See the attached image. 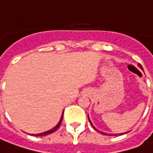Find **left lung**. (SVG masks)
I'll return each mask as SVG.
<instances>
[{
    "mask_svg": "<svg viewBox=\"0 0 153 153\" xmlns=\"http://www.w3.org/2000/svg\"><path fill=\"white\" fill-rule=\"evenodd\" d=\"M138 65V67H140V69H143V66L141 65H140V64H138V65ZM88 120H89V123H91L92 126H93V128H94L95 130H97V129L95 128L94 127V125H93V123H92L91 121H90V119H89V117H88ZM101 133H102V134H104V135H108V134H106V133H104V132H101ZM124 133H127V132H124ZM124 133H120V134H119V135H123V134H124ZM114 135H117V134H114V135H112V134H110V136H114Z\"/></svg>",
    "mask_w": 153,
    "mask_h": 153,
    "instance_id": "left-lung-1",
    "label": "left lung"
}]
</instances>
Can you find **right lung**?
<instances>
[{
  "label": "right lung",
  "mask_w": 153,
  "mask_h": 153,
  "mask_svg": "<svg viewBox=\"0 0 153 153\" xmlns=\"http://www.w3.org/2000/svg\"><path fill=\"white\" fill-rule=\"evenodd\" d=\"M63 114H64V112H63V114H62V116L61 117H60V119H59V122L58 123H57V125H56L54 128H53L51 129V130H49V131H46V132H41V133H38V134H32V135H33V136L42 137V136H45V135H48V134H51V133H52V132H54V131H56V130L59 128L60 124H61L62 119H63Z\"/></svg>",
  "instance_id": "add662e5"
}]
</instances>
